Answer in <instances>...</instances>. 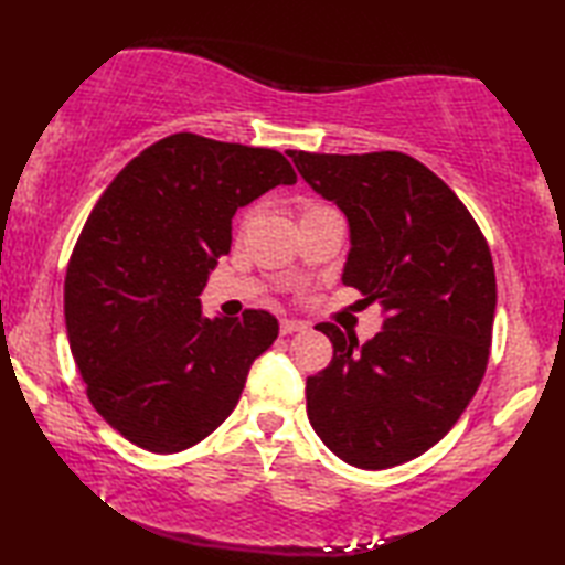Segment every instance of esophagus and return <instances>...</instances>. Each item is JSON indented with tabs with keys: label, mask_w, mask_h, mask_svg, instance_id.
Here are the masks:
<instances>
[{
	"label": "esophagus",
	"mask_w": 565,
	"mask_h": 565,
	"mask_svg": "<svg viewBox=\"0 0 565 565\" xmlns=\"http://www.w3.org/2000/svg\"><path fill=\"white\" fill-rule=\"evenodd\" d=\"M305 324H299V321H290V319H282L280 321V333L287 337V333H295V331H302Z\"/></svg>",
	"instance_id": "obj_1"
}]
</instances>
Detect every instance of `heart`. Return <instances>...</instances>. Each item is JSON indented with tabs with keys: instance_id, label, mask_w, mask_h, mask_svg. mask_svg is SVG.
Instances as JSON below:
<instances>
[{
	"instance_id": "heart-1",
	"label": "heart",
	"mask_w": 565,
	"mask_h": 565,
	"mask_svg": "<svg viewBox=\"0 0 565 565\" xmlns=\"http://www.w3.org/2000/svg\"><path fill=\"white\" fill-rule=\"evenodd\" d=\"M324 206H329V204H321V202H312V200H309V202H305L302 204V210H299V212H312V210H324ZM248 222H250V212H244V214H241V228H246L248 226Z\"/></svg>"
}]
</instances>
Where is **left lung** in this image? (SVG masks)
<instances>
[{
    "label": "left lung",
    "instance_id": "8db88e82",
    "mask_svg": "<svg viewBox=\"0 0 565 565\" xmlns=\"http://www.w3.org/2000/svg\"><path fill=\"white\" fill-rule=\"evenodd\" d=\"M287 153L349 216L343 282L385 312L363 347L319 324L333 359L307 377V417L355 468L407 463L451 431L486 375L498 305L490 246L456 192L412 156Z\"/></svg>",
    "mask_w": 565,
    "mask_h": 565
}]
</instances>
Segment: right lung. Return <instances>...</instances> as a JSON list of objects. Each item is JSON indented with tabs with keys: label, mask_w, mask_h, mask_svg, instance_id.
Segmentation results:
<instances>
[{
	"label": "right lung",
	"mask_w": 565,
	"mask_h": 565,
	"mask_svg": "<svg viewBox=\"0 0 565 565\" xmlns=\"http://www.w3.org/2000/svg\"><path fill=\"white\" fill-rule=\"evenodd\" d=\"M297 172L273 148L182 131L148 146L102 194L65 273V329L87 397L153 454L206 439L244 393L278 319H204L200 295L232 248V216Z\"/></svg>",
	"instance_id": "obj_1"
}]
</instances>
